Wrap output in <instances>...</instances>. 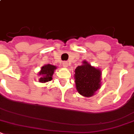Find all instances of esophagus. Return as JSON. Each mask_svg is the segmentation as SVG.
<instances>
[{
	"mask_svg": "<svg viewBox=\"0 0 134 134\" xmlns=\"http://www.w3.org/2000/svg\"><path fill=\"white\" fill-rule=\"evenodd\" d=\"M63 66H64V68H67L68 66V62H63Z\"/></svg>",
	"mask_w": 134,
	"mask_h": 134,
	"instance_id": "obj_1",
	"label": "esophagus"
}]
</instances>
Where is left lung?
Listing matches in <instances>:
<instances>
[{
    "label": "left lung",
    "instance_id": "left-lung-1",
    "mask_svg": "<svg viewBox=\"0 0 134 134\" xmlns=\"http://www.w3.org/2000/svg\"><path fill=\"white\" fill-rule=\"evenodd\" d=\"M75 72L76 88L81 95L90 97L100 88L101 72L86 61L83 62L81 66H77Z\"/></svg>",
    "mask_w": 134,
    "mask_h": 134
}]
</instances>
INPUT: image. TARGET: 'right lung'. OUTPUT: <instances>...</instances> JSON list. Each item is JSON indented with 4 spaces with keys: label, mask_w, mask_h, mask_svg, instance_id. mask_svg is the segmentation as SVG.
Masks as SVG:
<instances>
[{
    "label": "right lung",
    "mask_w": 134,
    "mask_h": 134,
    "mask_svg": "<svg viewBox=\"0 0 134 134\" xmlns=\"http://www.w3.org/2000/svg\"><path fill=\"white\" fill-rule=\"evenodd\" d=\"M56 68V66L51 64H46L42 66L41 70L39 72V75H40V78L39 79L40 82L46 83L51 81L53 79V75Z\"/></svg>",
    "instance_id": "add662e5"
}]
</instances>
